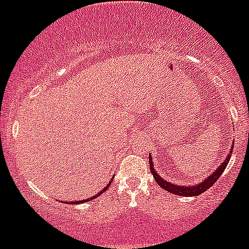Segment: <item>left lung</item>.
<instances>
[{
    "label": "left lung",
    "mask_w": 249,
    "mask_h": 249,
    "mask_svg": "<svg viewBox=\"0 0 249 249\" xmlns=\"http://www.w3.org/2000/svg\"><path fill=\"white\" fill-rule=\"evenodd\" d=\"M233 146H234V142L231 144L230 152H228V155L226 156V158H224L223 162H222V163L219 164L217 168H215V171L212 173V175L207 176L203 181L199 182L198 184H192V186H178V184L172 183V182H168L167 179H164V178H162L160 175H158L157 171H156V168H155V166H153V160H152V156L149 155L151 173L153 175V177H155V179H156V182L158 183V186L162 187L163 190L168 191L169 193H173V195H176V196H183V197H195V196L202 195L203 192H206V191L208 190L210 187H212L213 184H214V182L217 181L219 177H221V175L223 173V171L226 169V167H227L228 162H230V158H231V156H232V152H233Z\"/></svg>",
    "instance_id": "obj_1"
}]
</instances>
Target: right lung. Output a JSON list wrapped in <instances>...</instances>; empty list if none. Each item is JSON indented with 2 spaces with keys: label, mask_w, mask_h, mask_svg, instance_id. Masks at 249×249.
<instances>
[{
  "label": "right lung",
  "mask_w": 249,
  "mask_h": 249,
  "mask_svg": "<svg viewBox=\"0 0 249 249\" xmlns=\"http://www.w3.org/2000/svg\"><path fill=\"white\" fill-rule=\"evenodd\" d=\"M111 183H112V179L111 181L108 182V183H107V186L105 187V188H103L102 191H101L100 193H97V195H94V196H92V197H89V198H86V199H81V201H76V202H72V203L73 204H78V203H83V202H89V201H92V199H94V198H97L98 196L100 195H102L103 192H105L106 190H107V188H109V186H111ZM68 203H71V202H68Z\"/></svg>",
  "instance_id": "1"
}]
</instances>
